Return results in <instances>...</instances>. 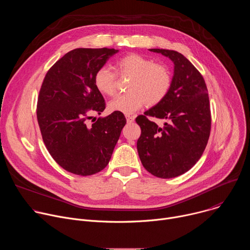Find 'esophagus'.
<instances>
[{"mask_svg": "<svg viewBox=\"0 0 250 250\" xmlns=\"http://www.w3.org/2000/svg\"><path fill=\"white\" fill-rule=\"evenodd\" d=\"M125 119H126V122H127L128 124H130V123H132V122L134 121L135 117H134V116H129V115H126V116H125Z\"/></svg>", "mask_w": 250, "mask_h": 250, "instance_id": "obj_1", "label": "esophagus"}]
</instances>
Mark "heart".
<instances>
[{"label": "heart", "mask_w": 250, "mask_h": 250, "mask_svg": "<svg viewBox=\"0 0 250 250\" xmlns=\"http://www.w3.org/2000/svg\"><path fill=\"white\" fill-rule=\"evenodd\" d=\"M120 77H129L127 93L117 96L109 103L111 112L132 114L145 104L160 103L171 87V74L168 68L136 53L120 58L115 65ZM97 90L104 96H113L117 90V76L112 71L102 67L94 76Z\"/></svg>", "instance_id": "heart-1"}]
</instances>
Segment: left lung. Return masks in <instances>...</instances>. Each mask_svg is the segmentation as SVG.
Masks as SVG:
<instances>
[{
  "instance_id": "obj_1",
  "label": "left lung",
  "mask_w": 250,
  "mask_h": 250,
  "mask_svg": "<svg viewBox=\"0 0 250 250\" xmlns=\"http://www.w3.org/2000/svg\"><path fill=\"white\" fill-rule=\"evenodd\" d=\"M174 63V75L167 96L135 119L141 128L137 152L152 175L169 179L190 170L201 158L209 137L210 110L208 89L197 68L181 53L152 48ZM148 116L163 118L158 127Z\"/></svg>"
}]
</instances>
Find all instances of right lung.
Wrapping results in <instances>:
<instances>
[{
  "mask_svg": "<svg viewBox=\"0 0 250 250\" xmlns=\"http://www.w3.org/2000/svg\"><path fill=\"white\" fill-rule=\"evenodd\" d=\"M119 50L76 48L47 71L39 99L37 117L44 145L66 171L89 176L108 165L126 120L123 113L87 125L91 114L105 108L94 84L97 70Z\"/></svg>",
  "mask_w": 250,
  "mask_h": 250,
  "instance_id": "right-lung-1",
  "label": "right lung"
}]
</instances>
